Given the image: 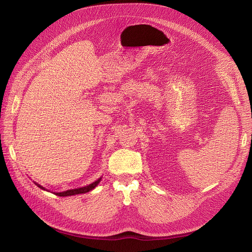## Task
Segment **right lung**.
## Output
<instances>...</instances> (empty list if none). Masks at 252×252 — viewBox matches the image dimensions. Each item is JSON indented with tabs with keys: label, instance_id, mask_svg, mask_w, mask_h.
I'll return each instance as SVG.
<instances>
[{
	"label": "right lung",
	"instance_id": "obj_1",
	"mask_svg": "<svg viewBox=\"0 0 252 252\" xmlns=\"http://www.w3.org/2000/svg\"><path fill=\"white\" fill-rule=\"evenodd\" d=\"M101 179H102V178H100L98 180H96V181H95V182H94V183H91V184H90V185H88V186L81 187V188H77V189L66 190V191H63V192H55V194H57V195H59V196H69V195H75V194H80V193H86V192L90 191V190H93L94 188H95V187L97 186L98 183L101 182ZM36 185L39 186L41 189H44V190H45V188H44V187H42L41 185H39V184H36Z\"/></svg>",
	"mask_w": 252,
	"mask_h": 252
}]
</instances>
